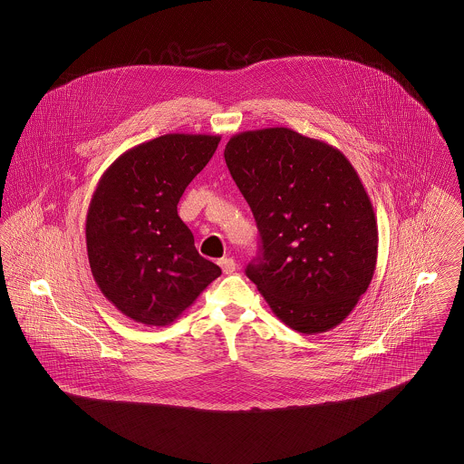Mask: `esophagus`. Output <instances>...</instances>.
<instances>
[{"mask_svg":"<svg viewBox=\"0 0 464 464\" xmlns=\"http://www.w3.org/2000/svg\"><path fill=\"white\" fill-rule=\"evenodd\" d=\"M219 266H221L222 271L226 275H231V273L237 271V263L231 257H222L221 261H219Z\"/></svg>","mask_w":464,"mask_h":464,"instance_id":"34e87169","label":"esophagus"}]
</instances>
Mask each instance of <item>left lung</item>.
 Returning a JSON list of instances; mask_svg holds the SVG:
<instances>
[{
  "instance_id": "obj_1",
  "label": "left lung",
  "mask_w": 464,
  "mask_h": 464,
  "mask_svg": "<svg viewBox=\"0 0 464 464\" xmlns=\"http://www.w3.org/2000/svg\"><path fill=\"white\" fill-rule=\"evenodd\" d=\"M224 158L261 233L246 276L267 306L308 335L343 324L377 261L374 208L350 160L285 127L237 133Z\"/></svg>"
}]
</instances>
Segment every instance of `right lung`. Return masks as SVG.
Instances as JSON below:
<instances>
[{
	"label": "right lung",
	"instance_id": "obj_1",
	"mask_svg": "<svg viewBox=\"0 0 464 464\" xmlns=\"http://www.w3.org/2000/svg\"><path fill=\"white\" fill-rule=\"evenodd\" d=\"M219 142L221 135L167 133L133 146L92 195L85 226L92 276L137 324L170 325L221 276L177 214L184 189Z\"/></svg>",
	"mask_w": 464,
	"mask_h": 464
}]
</instances>
